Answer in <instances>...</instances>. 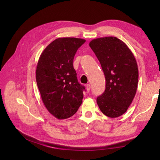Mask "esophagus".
Returning <instances> with one entry per match:
<instances>
[{
    "label": "esophagus",
    "mask_w": 160,
    "mask_h": 160,
    "mask_svg": "<svg viewBox=\"0 0 160 160\" xmlns=\"http://www.w3.org/2000/svg\"><path fill=\"white\" fill-rule=\"evenodd\" d=\"M86 86V89H87V91H88V92H89L90 89H91V85L89 84V83H88V84H87Z\"/></svg>",
    "instance_id": "1"
}]
</instances>
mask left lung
<instances>
[{
	"instance_id": "obj_1",
	"label": "left lung",
	"mask_w": 160,
	"mask_h": 160,
	"mask_svg": "<svg viewBox=\"0 0 160 160\" xmlns=\"http://www.w3.org/2000/svg\"><path fill=\"white\" fill-rule=\"evenodd\" d=\"M89 47L101 65L106 89L97 102L105 115L115 118L127 111L136 95L138 67L128 46L116 37H104L90 41Z\"/></svg>"
}]
</instances>
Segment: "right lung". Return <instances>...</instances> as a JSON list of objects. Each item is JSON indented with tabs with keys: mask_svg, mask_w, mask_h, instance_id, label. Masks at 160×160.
I'll list each match as a JSON object with an SVG mask.
<instances>
[{
	"mask_svg": "<svg viewBox=\"0 0 160 160\" xmlns=\"http://www.w3.org/2000/svg\"><path fill=\"white\" fill-rule=\"evenodd\" d=\"M85 42L80 38H59L44 49L39 58L36 78L42 101L58 119L69 118L82 103L85 88L78 82L73 60Z\"/></svg>",
	"mask_w": 160,
	"mask_h": 160,
	"instance_id": "1",
	"label": "right lung"
}]
</instances>
